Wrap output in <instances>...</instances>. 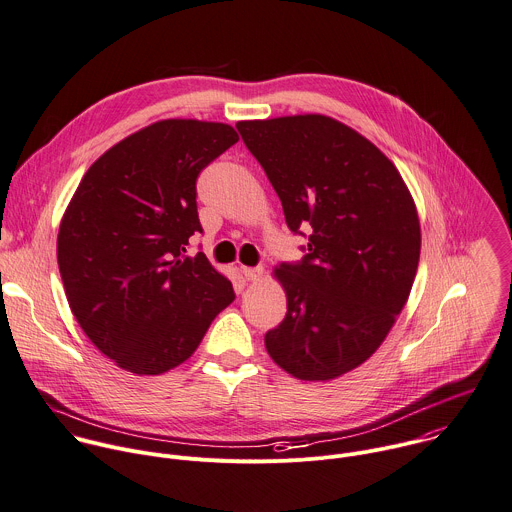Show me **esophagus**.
Instances as JSON below:
<instances>
[{
	"mask_svg": "<svg viewBox=\"0 0 512 512\" xmlns=\"http://www.w3.org/2000/svg\"><path fill=\"white\" fill-rule=\"evenodd\" d=\"M241 275L247 281H257L263 275V267H241Z\"/></svg>",
	"mask_w": 512,
	"mask_h": 512,
	"instance_id": "esophagus-1",
	"label": "esophagus"
}]
</instances>
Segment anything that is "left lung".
I'll use <instances>...</instances> for the list:
<instances>
[{
  "mask_svg": "<svg viewBox=\"0 0 512 512\" xmlns=\"http://www.w3.org/2000/svg\"><path fill=\"white\" fill-rule=\"evenodd\" d=\"M237 130L289 231L307 237L303 259L275 271L287 313L265 348L299 380L342 376L380 348L406 305L420 259L414 201L396 166L329 116L247 120Z\"/></svg>",
  "mask_w": 512,
  "mask_h": 512,
  "instance_id": "left-lung-1",
  "label": "left lung"
}]
</instances>
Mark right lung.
Segmentation results:
<instances>
[{
    "instance_id": "add662e5",
    "label": "right lung",
    "mask_w": 512,
    "mask_h": 512,
    "mask_svg": "<svg viewBox=\"0 0 512 512\" xmlns=\"http://www.w3.org/2000/svg\"><path fill=\"white\" fill-rule=\"evenodd\" d=\"M237 140L229 124L160 120L106 150L76 189L58 233L62 283L90 342L122 370L177 368L235 299L187 247L203 233L201 170Z\"/></svg>"
}]
</instances>
